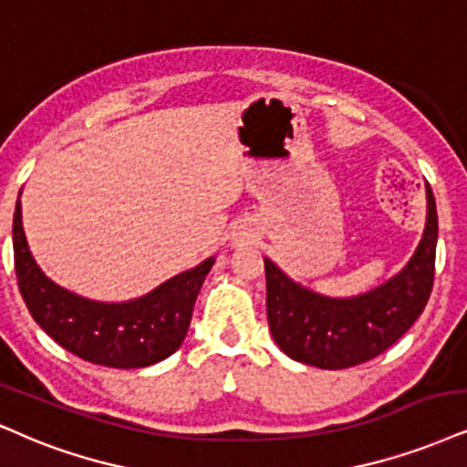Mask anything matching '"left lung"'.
I'll use <instances>...</instances> for the list:
<instances>
[{
  "label": "left lung",
  "mask_w": 467,
  "mask_h": 467,
  "mask_svg": "<svg viewBox=\"0 0 467 467\" xmlns=\"http://www.w3.org/2000/svg\"><path fill=\"white\" fill-rule=\"evenodd\" d=\"M437 207L427 183V227L416 253L396 277L366 295L329 298L266 268V312L275 342L301 364L342 370L381 355L420 318L435 279Z\"/></svg>",
  "instance_id": "8db88e82"
}]
</instances>
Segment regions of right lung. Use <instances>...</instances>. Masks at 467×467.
<instances>
[{
    "label": "right lung",
    "instance_id": "1",
    "mask_svg": "<svg viewBox=\"0 0 467 467\" xmlns=\"http://www.w3.org/2000/svg\"><path fill=\"white\" fill-rule=\"evenodd\" d=\"M15 270L32 318L51 339L79 359L108 368H145L175 353L186 337L192 307L214 257L128 303H97L73 295L36 266L21 224L13 221Z\"/></svg>",
    "mask_w": 467,
    "mask_h": 467
}]
</instances>
